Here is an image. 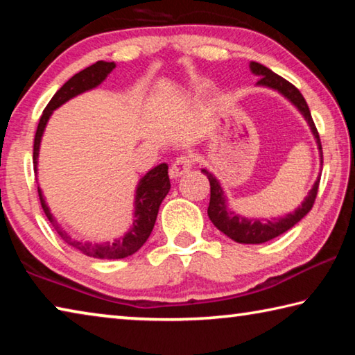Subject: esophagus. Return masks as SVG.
Segmentation results:
<instances>
[{"instance_id": "34e87169", "label": "esophagus", "mask_w": 355, "mask_h": 355, "mask_svg": "<svg viewBox=\"0 0 355 355\" xmlns=\"http://www.w3.org/2000/svg\"><path fill=\"white\" fill-rule=\"evenodd\" d=\"M192 167V156L191 155H182L173 161V164L171 166V177L172 178H178L182 177L183 173L188 172Z\"/></svg>"}]
</instances>
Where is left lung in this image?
<instances>
[{"instance_id": "1", "label": "left lung", "mask_w": 355, "mask_h": 355, "mask_svg": "<svg viewBox=\"0 0 355 355\" xmlns=\"http://www.w3.org/2000/svg\"><path fill=\"white\" fill-rule=\"evenodd\" d=\"M250 70L254 71L255 75L260 76L258 84L272 87L280 94H284L285 97L290 100L291 103L296 105L297 110L304 114L305 120L309 122L310 128L316 137L318 147H320V153H321V166H322V147H321L320 133H318L313 119H311L307 101H305V98L302 97V94L299 92V89L296 86H293L290 81H286L285 78L279 76L277 73H274L272 70H269L268 67H264V65L258 62H250ZM202 172L208 177V182H209V205H208L209 219H211L213 224L218 227L222 233H225V235L228 238H232L233 241L241 243V244H261V243L269 241V239L277 238L282 235V233L290 230L291 227L296 225L297 222L302 219L311 208H313L316 196H318V188H320V177H318L313 188H311L309 196L305 197V200L302 202V205H300L294 213L285 216V218L272 219V220L244 219L241 216L232 213L230 209L227 208L224 191L220 189V184L218 180H216L211 173L205 169H202Z\"/></svg>"}]
</instances>
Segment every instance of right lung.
<instances>
[{"mask_svg":"<svg viewBox=\"0 0 355 355\" xmlns=\"http://www.w3.org/2000/svg\"><path fill=\"white\" fill-rule=\"evenodd\" d=\"M116 67L114 62H106V61H98L92 65H89L87 69L81 70L80 73H76L70 78V80L64 84V86L59 89V91L53 95V98L48 101L46 107L44 110V114L40 116L37 130H35L34 136V150H33V164L34 169L37 166V156H39V147H40V139L42 135H44V128L50 119L51 112L64 105L65 101L73 98L75 95L83 94L89 91V89L97 87L98 84L105 80V78L111 73L112 69ZM37 171V169H35ZM171 189V180L169 173H167V164L163 163L156 166L155 169L150 171L148 173L142 177L139 182V186L136 189V202H135V222L133 228L125 235L123 238L117 239L112 244H91V243H83L78 241V239L70 238L67 233H65L61 227H59L58 220L53 218L50 209H48L46 203L42 197V192L39 191V199L40 205L44 208V213L51 222V225L55 227L58 235L61 236L65 243L71 248L78 249L83 252L84 255L94 257V258H101V260H119V258H125L133 255L135 252L139 250L144 243L147 241L150 233L153 230L156 216H158V209L161 202L164 200L167 192Z\"/></svg>","mask_w":355,"mask_h":355,"instance_id":"add662e5","label":"right lung"}]
</instances>
